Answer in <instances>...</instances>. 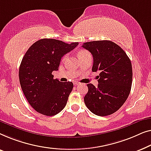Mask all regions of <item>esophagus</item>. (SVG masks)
Returning a JSON list of instances; mask_svg holds the SVG:
<instances>
[{
    "mask_svg": "<svg viewBox=\"0 0 151 151\" xmlns=\"http://www.w3.org/2000/svg\"><path fill=\"white\" fill-rule=\"evenodd\" d=\"M78 84H79V83H78V82H74V85H75V86H76V85H78Z\"/></svg>",
    "mask_w": 151,
    "mask_h": 151,
    "instance_id": "obj_1",
    "label": "esophagus"
}]
</instances>
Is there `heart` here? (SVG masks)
<instances>
[{"instance_id": "obj_1", "label": "heart", "mask_w": 151, "mask_h": 151, "mask_svg": "<svg viewBox=\"0 0 151 151\" xmlns=\"http://www.w3.org/2000/svg\"><path fill=\"white\" fill-rule=\"evenodd\" d=\"M88 54H89V52L87 51V50H79V51L78 52L77 55H78V58L81 59V58H82V57H83L84 56H86V55H88Z\"/></svg>"}]
</instances>
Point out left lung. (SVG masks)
<instances>
[{
	"mask_svg": "<svg viewBox=\"0 0 151 151\" xmlns=\"http://www.w3.org/2000/svg\"><path fill=\"white\" fill-rule=\"evenodd\" d=\"M82 47L92 55V71L99 73L98 86L87 85L85 104L95 115H111L130 94L133 77L130 59L122 48L109 40L86 42Z\"/></svg>",
	"mask_w": 151,
	"mask_h": 151,
	"instance_id": "1",
	"label": "left lung"
}]
</instances>
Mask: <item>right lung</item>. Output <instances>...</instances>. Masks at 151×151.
Masks as SVG:
<instances>
[{
	"label": "right lung",
	"mask_w": 151,
	"mask_h": 151,
	"mask_svg": "<svg viewBox=\"0 0 151 151\" xmlns=\"http://www.w3.org/2000/svg\"><path fill=\"white\" fill-rule=\"evenodd\" d=\"M78 44L46 38L35 42L25 53L19 80L27 101L38 113L55 116L66 105L73 83L54 79L52 73L58 70L61 57Z\"/></svg>",
	"instance_id": "add662e5"
}]
</instances>
